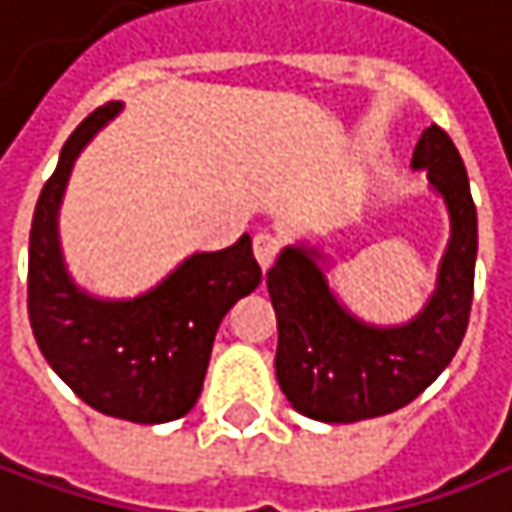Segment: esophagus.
I'll return each mask as SVG.
<instances>
[{
    "label": "esophagus",
    "mask_w": 512,
    "mask_h": 512,
    "mask_svg": "<svg viewBox=\"0 0 512 512\" xmlns=\"http://www.w3.org/2000/svg\"><path fill=\"white\" fill-rule=\"evenodd\" d=\"M279 247H282V238L271 233V230H262V233L253 236V253H256V259H259L262 268H271L274 265V259L279 256Z\"/></svg>",
    "instance_id": "34e87169"
}]
</instances>
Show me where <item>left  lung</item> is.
Here are the masks:
<instances>
[{
  "mask_svg": "<svg viewBox=\"0 0 512 512\" xmlns=\"http://www.w3.org/2000/svg\"><path fill=\"white\" fill-rule=\"evenodd\" d=\"M411 168L425 171L449 212V244L437 285L417 317L399 326L364 323L335 297L323 250L288 244L268 271L276 311V382L291 408L320 422H361L393 414L434 382L466 335L478 215L466 165L449 133L422 130Z\"/></svg>",
  "mask_w": 512,
  "mask_h": 512,
  "instance_id": "left-lung-1",
  "label": "left lung"
}]
</instances>
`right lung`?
<instances>
[{"label":"right lung","mask_w":512,"mask_h":512,"mask_svg":"<svg viewBox=\"0 0 512 512\" xmlns=\"http://www.w3.org/2000/svg\"><path fill=\"white\" fill-rule=\"evenodd\" d=\"M122 113L110 101L72 130L40 192L28 238V320L57 376L90 408L142 425L180 420L203 390L224 314L256 291L262 268L250 236L215 253H192L133 300L92 297L66 271L57 215L75 160Z\"/></svg>","instance_id":"obj_1"}]
</instances>
